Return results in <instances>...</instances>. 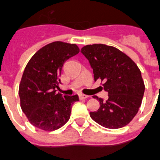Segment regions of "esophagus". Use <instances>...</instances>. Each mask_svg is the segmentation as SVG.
Instances as JSON below:
<instances>
[{
    "label": "esophagus",
    "mask_w": 160,
    "mask_h": 160,
    "mask_svg": "<svg viewBox=\"0 0 160 160\" xmlns=\"http://www.w3.org/2000/svg\"><path fill=\"white\" fill-rule=\"evenodd\" d=\"M88 98V96L86 95V94H82V93L79 94V98H80V99H86V98Z\"/></svg>",
    "instance_id": "34e87169"
}]
</instances>
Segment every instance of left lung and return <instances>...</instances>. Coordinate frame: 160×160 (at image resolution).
I'll return each instance as SVG.
<instances>
[{"label":"left lung","instance_id":"obj_1","mask_svg":"<svg viewBox=\"0 0 160 160\" xmlns=\"http://www.w3.org/2000/svg\"><path fill=\"white\" fill-rule=\"evenodd\" d=\"M81 52L89 62L94 81H104V89L108 92L106 101L93 97L100 107L90 112L91 118L109 129L129 124L138 112L145 90L138 67L125 53L106 44H88Z\"/></svg>","mask_w":160,"mask_h":160}]
</instances>
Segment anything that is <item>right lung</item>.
Wrapping results in <instances>:
<instances>
[{"label":"right lung","instance_id":"add662e5","mask_svg":"<svg viewBox=\"0 0 160 160\" xmlns=\"http://www.w3.org/2000/svg\"><path fill=\"white\" fill-rule=\"evenodd\" d=\"M79 53L75 44L52 42L32 56L25 67L19 85L22 110L33 127L55 131L70 119L72 106L78 96L56 93L61 83L63 65Z\"/></svg>","mask_w":160,"mask_h":160}]
</instances>
